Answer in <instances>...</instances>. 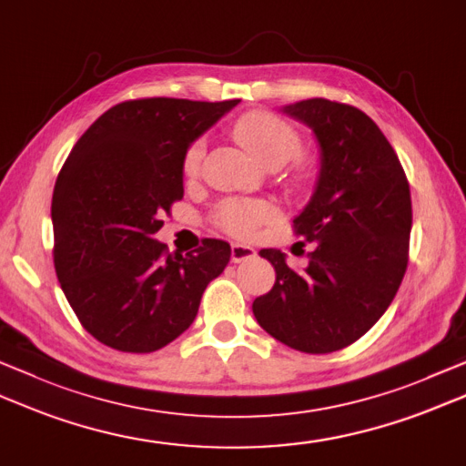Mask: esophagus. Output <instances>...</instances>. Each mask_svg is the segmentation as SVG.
Returning <instances> with one entry per match:
<instances>
[{"instance_id": "obj_1", "label": "esophagus", "mask_w": 466, "mask_h": 466, "mask_svg": "<svg viewBox=\"0 0 466 466\" xmlns=\"http://www.w3.org/2000/svg\"><path fill=\"white\" fill-rule=\"evenodd\" d=\"M257 257V250L252 248V246H246V244H232V254L230 258L232 262H244L248 258Z\"/></svg>"}]
</instances>
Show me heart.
I'll return each mask as SVG.
<instances>
[{"instance_id": "heart-1", "label": "heart", "mask_w": 466, "mask_h": 466, "mask_svg": "<svg viewBox=\"0 0 466 466\" xmlns=\"http://www.w3.org/2000/svg\"><path fill=\"white\" fill-rule=\"evenodd\" d=\"M232 135L264 167L285 166L299 151L300 145L295 127L282 116L267 111H250L240 118H236V123L232 125ZM202 155L204 141H194L189 145L184 155V161H181V171H184L186 177L196 176ZM305 163L299 161L297 176L305 177ZM270 216L272 206L264 202V199L230 198L216 206L214 224L226 234L236 236V238H248Z\"/></svg>"}]
</instances>
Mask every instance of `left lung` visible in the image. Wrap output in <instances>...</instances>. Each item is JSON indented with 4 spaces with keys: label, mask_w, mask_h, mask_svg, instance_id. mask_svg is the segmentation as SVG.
<instances>
[{
    "label": "left lung",
    "mask_w": 466,
    "mask_h": 466,
    "mask_svg": "<svg viewBox=\"0 0 466 466\" xmlns=\"http://www.w3.org/2000/svg\"><path fill=\"white\" fill-rule=\"evenodd\" d=\"M282 111L311 127L321 147L315 194L293 220L313 250L303 272L280 250H260L277 280L252 313L289 348L331 353L366 335L398 293L412 230L410 186L386 135L360 108L309 98Z\"/></svg>",
    "instance_id": "1"
}]
</instances>
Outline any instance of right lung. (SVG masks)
I'll use <instances>...</instances> for the list:
<instances>
[{"mask_svg": "<svg viewBox=\"0 0 466 466\" xmlns=\"http://www.w3.org/2000/svg\"><path fill=\"white\" fill-rule=\"evenodd\" d=\"M240 100L137 98L108 108L72 147L52 196L54 268L82 327L116 351L151 353L194 323L230 244L194 252L155 240L184 198L191 141Z\"/></svg>", "mask_w": 466, "mask_h": 466, "instance_id": "add662e5", "label": "right lung"}]
</instances>
